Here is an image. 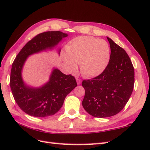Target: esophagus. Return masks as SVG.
Segmentation results:
<instances>
[{"instance_id":"obj_1","label":"esophagus","mask_w":150,"mask_h":150,"mask_svg":"<svg viewBox=\"0 0 150 150\" xmlns=\"http://www.w3.org/2000/svg\"><path fill=\"white\" fill-rule=\"evenodd\" d=\"M76 82H77V84H78V85H80V84L82 83V80L77 78V79H76Z\"/></svg>"}]
</instances>
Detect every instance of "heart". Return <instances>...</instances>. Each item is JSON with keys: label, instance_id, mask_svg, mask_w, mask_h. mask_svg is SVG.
Returning a JSON list of instances; mask_svg holds the SVG:
<instances>
[{"label": "heart", "instance_id": "obj_1", "mask_svg": "<svg viewBox=\"0 0 150 150\" xmlns=\"http://www.w3.org/2000/svg\"><path fill=\"white\" fill-rule=\"evenodd\" d=\"M63 54L65 64L71 71L77 70L80 64L82 74L87 77L101 74L108 66L110 48L108 42L91 36H79L69 42Z\"/></svg>", "mask_w": 150, "mask_h": 150}]
</instances>
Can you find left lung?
Wrapping results in <instances>:
<instances>
[{
  "instance_id": "8db88e82",
  "label": "left lung",
  "mask_w": 150,
  "mask_h": 150,
  "mask_svg": "<svg viewBox=\"0 0 150 150\" xmlns=\"http://www.w3.org/2000/svg\"><path fill=\"white\" fill-rule=\"evenodd\" d=\"M111 49L109 63L100 75L83 80L82 106L92 116L105 118L117 115L132 94L134 69L125 50L107 37Z\"/></svg>"
}]
</instances>
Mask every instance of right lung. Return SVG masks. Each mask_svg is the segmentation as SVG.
<instances>
[{
	"instance_id": "obj_1",
	"label": "right lung",
	"mask_w": 150,
	"mask_h": 150,
	"mask_svg": "<svg viewBox=\"0 0 150 150\" xmlns=\"http://www.w3.org/2000/svg\"><path fill=\"white\" fill-rule=\"evenodd\" d=\"M67 36L59 31L38 34L26 44L13 61L11 89L19 107L30 116L45 117L55 114L63 106L67 96L77 86L74 76L65 75L58 69H54L49 81L38 88L26 86L21 76L23 67L30 55L52 49Z\"/></svg>"
}]
</instances>
